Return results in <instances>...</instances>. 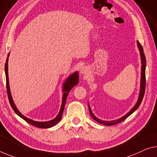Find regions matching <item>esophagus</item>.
<instances>
[{
  "label": "esophagus",
  "mask_w": 157,
  "mask_h": 157,
  "mask_svg": "<svg viewBox=\"0 0 157 157\" xmlns=\"http://www.w3.org/2000/svg\"><path fill=\"white\" fill-rule=\"evenodd\" d=\"M88 68H87L86 67H83L80 70V74L81 75H85V74L88 73Z\"/></svg>",
  "instance_id": "esophagus-1"
}]
</instances>
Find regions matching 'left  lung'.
Returning a JSON list of instances; mask_svg holds the SVG:
<instances>
[{
    "mask_svg": "<svg viewBox=\"0 0 157 157\" xmlns=\"http://www.w3.org/2000/svg\"><path fill=\"white\" fill-rule=\"evenodd\" d=\"M137 47H138V49L140 50V57H141V64H142V67H141V81H140V93H139V97H138V100H137V102L136 104V105L132 107V109L127 113L126 115H124V117H121L120 119L114 120V121H102L100 119H98L95 117V115L93 114V113L92 112V110L90 109V105L88 104V108H89V112H90V114L91 117H92L93 119L96 121L100 123V124H102L105 126H113V125L117 124L123 121L125 119L129 117L130 115H131L132 113H133L135 111H136L137 108L139 107V106L140 105V104L143 101V99L144 95V91H145V83H146V79H145V68H146V58H145V55H144V51H143V48L142 47V45L138 41H137Z\"/></svg>",
    "mask_w": 157,
    "mask_h": 157,
    "instance_id": "1",
    "label": "left lung"
}]
</instances>
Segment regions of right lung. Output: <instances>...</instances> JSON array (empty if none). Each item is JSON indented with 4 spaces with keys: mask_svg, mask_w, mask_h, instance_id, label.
<instances>
[{
    "mask_svg": "<svg viewBox=\"0 0 157 157\" xmlns=\"http://www.w3.org/2000/svg\"><path fill=\"white\" fill-rule=\"evenodd\" d=\"M8 57H9V54L8 55V58L6 59V64H5V71H6V88H7V93H8L9 102H10V104L12 108H13V109L14 110V112H15L19 117H20L21 119H23L24 120L26 121V122L29 123V124L31 125H32L33 126L41 128H51L52 126H54L55 125H56L62 119V114H63V111L64 109V105H65V103H66L67 98L69 93V91L71 90V88H73L74 86H76L78 83V71H75L74 74H71V75L69 76L64 81V83L63 84V90H62V91H63V96H62V106H61V108H60L59 114H57V117H55L54 119L49 121H44V122L35 121H33L30 119H29V118L26 117L24 115L21 114L20 112V111L17 109V108L16 107V106L13 102V98H12V95H11L10 90V86H9L8 69Z\"/></svg>",
    "mask_w": 157,
    "mask_h": 157,
    "instance_id": "obj_1",
    "label": "right lung"
}]
</instances>
